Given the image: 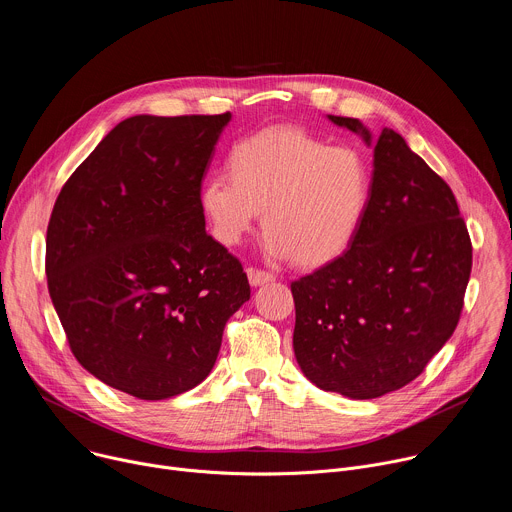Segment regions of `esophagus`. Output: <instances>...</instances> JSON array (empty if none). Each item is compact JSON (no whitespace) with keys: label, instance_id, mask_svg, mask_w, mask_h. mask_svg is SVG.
<instances>
[{"label":"esophagus","instance_id":"1","mask_svg":"<svg viewBox=\"0 0 512 512\" xmlns=\"http://www.w3.org/2000/svg\"><path fill=\"white\" fill-rule=\"evenodd\" d=\"M247 277H249V283L253 287H259V285H265V283H271L275 279L273 273H267V271H261V269H253L249 267L247 269Z\"/></svg>","mask_w":512,"mask_h":512}]
</instances>
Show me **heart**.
<instances>
[{
    "label": "heart",
    "mask_w": 512,
    "mask_h": 512,
    "mask_svg": "<svg viewBox=\"0 0 512 512\" xmlns=\"http://www.w3.org/2000/svg\"><path fill=\"white\" fill-rule=\"evenodd\" d=\"M229 174L200 188V210L212 237L237 247L259 212L265 251L302 267L338 259L358 235L371 204L373 176L364 156L298 127H271L239 141Z\"/></svg>",
    "instance_id": "obj_1"
}]
</instances>
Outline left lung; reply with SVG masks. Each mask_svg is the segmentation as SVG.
<instances>
[{
	"label": "left lung",
	"instance_id": "1",
	"mask_svg": "<svg viewBox=\"0 0 512 512\" xmlns=\"http://www.w3.org/2000/svg\"><path fill=\"white\" fill-rule=\"evenodd\" d=\"M328 119L373 143L358 119ZM472 243L450 186L385 127L373 190L352 245L291 283L294 352L306 379L348 399H377L419 377L454 334Z\"/></svg>",
	"mask_w": 512,
	"mask_h": 512
}]
</instances>
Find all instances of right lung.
<instances>
[{"instance_id": "1", "label": "right lung", "mask_w": 512, "mask_h": 512, "mask_svg": "<svg viewBox=\"0 0 512 512\" xmlns=\"http://www.w3.org/2000/svg\"><path fill=\"white\" fill-rule=\"evenodd\" d=\"M231 121L135 115L62 186L46 233L48 291L75 358L143 401L200 385L247 273L206 235L202 178Z\"/></svg>"}]
</instances>
